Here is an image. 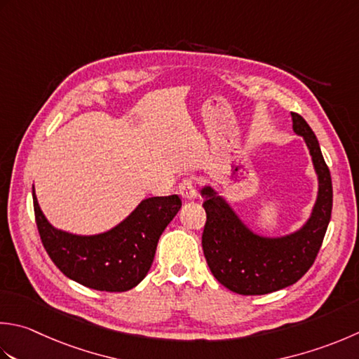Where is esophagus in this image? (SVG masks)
I'll return each mask as SVG.
<instances>
[{
    "label": "esophagus",
    "instance_id": "obj_1",
    "mask_svg": "<svg viewBox=\"0 0 359 359\" xmlns=\"http://www.w3.org/2000/svg\"><path fill=\"white\" fill-rule=\"evenodd\" d=\"M179 193L185 201H193L196 198V182L193 179H184L179 185Z\"/></svg>",
    "mask_w": 359,
    "mask_h": 359
}]
</instances>
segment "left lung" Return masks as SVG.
Wrapping results in <instances>:
<instances>
[{
  "label": "left lung",
  "instance_id": "obj_1",
  "mask_svg": "<svg viewBox=\"0 0 359 359\" xmlns=\"http://www.w3.org/2000/svg\"><path fill=\"white\" fill-rule=\"evenodd\" d=\"M292 129L310 149L319 189L310 219L294 233L268 238L257 235L238 217L229 202L212 187L201 189L207 222L202 249L215 278L243 296H262L291 286L311 268L324 241L333 208L332 175L318 138L299 114H291Z\"/></svg>",
  "mask_w": 359,
  "mask_h": 359
}]
</instances>
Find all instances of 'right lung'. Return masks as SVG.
<instances>
[{
  "label": "right lung",
  "instance_id": "1",
  "mask_svg": "<svg viewBox=\"0 0 359 359\" xmlns=\"http://www.w3.org/2000/svg\"><path fill=\"white\" fill-rule=\"evenodd\" d=\"M32 199L40 240L53 263L74 282L107 292L129 291L142 282L160 235L182 207L177 194L144 199L116 227L82 236L54 229L41 213L34 188Z\"/></svg>",
  "mask_w": 359,
  "mask_h": 359
}]
</instances>
